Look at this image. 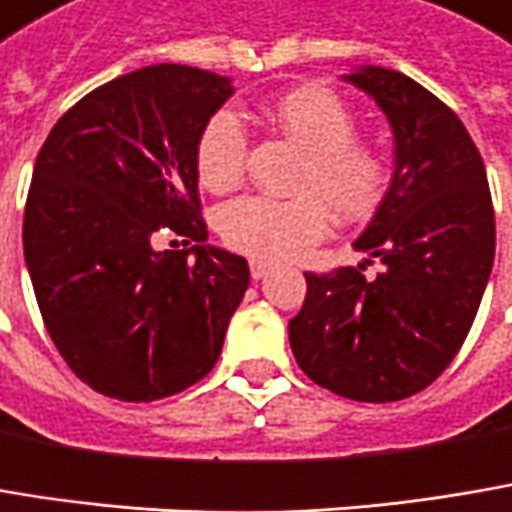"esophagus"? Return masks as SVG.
I'll return each mask as SVG.
<instances>
[{
    "label": "esophagus",
    "instance_id": "esophagus-1",
    "mask_svg": "<svg viewBox=\"0 0 512 512\" xmlns=\"http://www.w3.org/2000/svg\"><path fill=\"white\" fill-rule=\"evenodd\" d=\"M268 271H271V265H268V262H259V259H253V262H250V276H253V279H265Z\"/></svg>",
    "mask_w": 512,
    "mask_h": 512
}]
</instances>
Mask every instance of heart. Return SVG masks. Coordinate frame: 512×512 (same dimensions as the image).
<instances>
[{"mask_svg": "<svg viewBox=\"0 0 512 512\" xmlns=\"http://www.w3.org/2000/svg\"><path fill=\"white\" fill-rule=\"evenodd\" d=\"M268 122L303 151L291 177L297 195L285 201L244 195L224 203L215 227L227 247L262 262L294 259L326 236L329 215L358 224L382 206L393 180L390 157L376 142L358 139V116L338 92L320 84L297 87L271 104ZM247 145V128L233 110L212 113L195 142L203 189H236Z\"/></svg>", "mask_w": 512, "mask_h": 512, "instance_id": "b5f03b06", "label": "heart"}]
</instances>
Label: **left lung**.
Here are the masks:
<instances>
[{
  "instance_id": "obj_1",
  "label": "left lung",
  "mask_w": 512,
  "mask_h": 512,
  "mask_svg": "<svg viewBox=\"0 0 512 512\" xmlns=\"http://www.w3.org/2000/svg\"><path fill=\"white\" fill-rule=\"evenodd\" d=\"M349 81L370 92L396 136V171L355 250L383 262L306 274V303L288 323L300 370L355 402L408 399L463 347L495 256V209L484 160L434 92L367 66Z\"/></svg>"
}]
</instances>
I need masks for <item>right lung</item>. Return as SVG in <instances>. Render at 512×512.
Returning a JSON list of instances; mask_svg holds the SVG:
<instances>
[{"instance_id":"add662e5","label":"right lung","mask_w":512,"mask_h":512,"mask_svg":"<svg viewBox=\"0 0 512 512\" xmlns=\"http://www.w3.org/2000/svg\"><path fill=\"white\" fill-rule=\"evenodd\" d=\"M230 81L180 63L113 78L46 136L22 215L43 323L69 370L122 402H154L215 367L250 271L206 244L195 142ZM174 232L189 251L153 250Z\"/></svg>"}]
</instances>
